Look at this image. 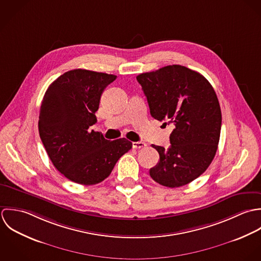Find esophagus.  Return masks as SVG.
I'll use <instances>...</instances> for the list:
<instances>
[{
	"mask_svg": "<svg viewBox=\"0 0 261 261\" xmlns=\"http://www.w3.org/2000/svg\"><path fill=\"white\" fill-rule=\"evenodd\" d=\"M132 146H133V148H135V149H140V148L146 147L147 144H146L145 142L138 141V142H133V143H132Z\"/></svg>",
	"mask_w": 261,
	"mask_h": 261,
	"instance_id": "esophagus-1",
	"label": "esophagus"
}]
</instances>
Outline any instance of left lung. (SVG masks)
Listing matches in <instances>:
<instances>
[{"label":"left lung","instance_id":"8db88e82","mask_svg":"<svg viewBox=\"0 0 261 261\" xmlns=\"http://www.w3.org/2000/svg\"><path fill=\"white\" fill-rule=\"evenodd\" d=\"M136 79L151 116L174 126L167 149L152 144L159 162L149 174L167 188L188 185L206 171L218 148L222 114L217 95L205 76L178 64Z\"/></svg>","mask_w":261,"mask_h":261}]
</instances>
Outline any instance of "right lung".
I'll use <instances>...</instances> for the list:
<instances>
[{"label": "right lung", "instance_id": "1", "mask_svg": "<svg viewBox=\"0 0 261 261\" xmlns=\"http://www.w3.org/2000/svg\"><path fill=\"white\" fill-rule=\"evenodd\" d=\"M116 77L72 69L57 77L43 97L38 121L41 141L55 168L76 184L103 181L119 158L132 148L126 138L110 141L101 132L90 130L97 123L101 96Z\"/></svg>", "mask_w": 261, "mask_h": 261}]
</instances>
